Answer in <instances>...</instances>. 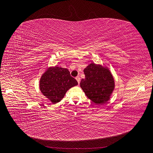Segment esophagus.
Returning <instances> with one entry per match:
<instances>
[{"mask_svg":"<svg viewBox=\"0 0 153 153\" xmlns=\"http://www.w3.org/2000/svg\"><path fill=\"white\" fill-rule=\"evenodd\" d=\"M75 78H76V81L78 82V84H80V76H77Z\"/></svg>","mask_w":153,"mask_h":153,"instance_id":"obj_1","label":"esophagus"}]
</instances>
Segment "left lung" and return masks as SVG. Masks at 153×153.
Masks as SVG:
<instances>
[{"label":"left lung","mask_w":153,"mask_h":153,"mask_svg":"<svg viewBox=\"0 0 153 153\" xmlns=\"http://www.w3.org/2000/svg\"><path fill=\"white\" fill-rule=\"evenodd\" d=\"M84 72L85 76L80 85L87 98L97 105L108 101L115 88L114 78L109 69L92 62Z\"/></svg>","instance_id":"8db88e82"}]
</instances>
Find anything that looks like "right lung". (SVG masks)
<instances>
[{
    "instance_id": "add662e5",
    "label": "right lung",
    "mask_w": 153,
    "mask_h": 153,
    "mask_svg": "<svg viewBox=\"0 0 153 153\" xmlns=\"http://www.w3.org/2000/svg\"><path fill=\"white\" fill-rule=\"evenodd\" d=\"M77 85L68 69L59 66L48 68L39 81L41 92L53 104L59 102L70 88Z\"/></svg>"
}]
</instances>
